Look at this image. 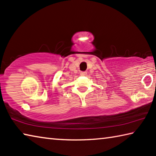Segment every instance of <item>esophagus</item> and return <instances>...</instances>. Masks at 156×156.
I'll list each match as a JSON object with an SVG mask.
<instances>
[{
  "mask_svg": "<svg viewBox=\"0 0 156 156\" xmlns=\"http://www.w3.org/2000/svg\"><path fill=\"white\" fill-rule=\"evenodd\" d=\"M80 76H87V72H80Z\"/></svg>",
  "mask_w": 156,
  "mask_h": 156,
  "instance_id": "1",
  "label": "esophagus"
}]
</instances>
